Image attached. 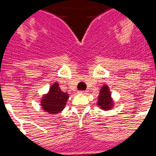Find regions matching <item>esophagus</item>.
<instances>
[{
  "mask_svg": "<svg viewBox=\"0 0 156 156\" xmlns=\"http://www.w3.org/2000/svg\"><path fill=\"white\" fill-rule=\"evenodd\" d=\"M86 93H87V91H82V90L78 91V94H86Z\"/></svg>",
  "mask_w": 156,
  "mask_h": 156,
  "instance_id": "34e87169",
  "label": "esophagus"
}]
</instances>
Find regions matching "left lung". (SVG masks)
Wrapping results in <instances>:
<instances>
[{"label": "left lung", "instance_id": "8db88e82", "mask_svg": "<svg viewBox=\"0 0 156 156\" xmlns=\"http://www.w3.org/2000/svg\"><path fill=\"white\" fill-rule=\"evenodd\" d=\"M97 105L100 107V108L105 111L112 109L114 105L112 98L111 97V92L109 91V88L107 85L105 84L101 89Z\"/></svg>", "mask_w": 156, "mask_h": 156}]
</instances>
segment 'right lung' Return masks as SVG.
I'll return each mask as SVG.
<instances>
[{
    "label": "right lung",
    "mask_w": 156,
    "mask_h": 156,
    "mask_svg": "<svg viewBox=\"0 0 156 156\" xmlns=\"http://www.w3.org/2000/svg\"><path fill=\"white\" fill-rule=\"evenodd\" d=\"M69 97V94L61 90L58 82H55L50 87L48 94L42 97L40 105L50 114H57L63 110Z\"/></svg>",
    "instance_id": "obj_1"
}]
</instances>
